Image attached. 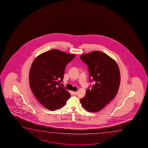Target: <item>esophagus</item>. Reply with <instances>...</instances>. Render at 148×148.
Here are the masks:
<instances>
[{
    "mask_svg": "<svg viewBox=\"0 0 148 148\" xmlns=\"http://www.w3.org/2000/svg\"><path fill=\"white\" fill-rule=\"evenodd\" d=\"M72 93L74 95H77L78 94V92L77 91H72Z\"/></svg>",
    "mask_w": 148,
    "mask_h": 148,
    "instance_id": "esophagus-1",
    "label": "esophagus"
}]
</instances>
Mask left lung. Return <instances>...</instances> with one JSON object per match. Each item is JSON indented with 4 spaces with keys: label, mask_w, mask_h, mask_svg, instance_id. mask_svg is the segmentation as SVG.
<instances>
[{
    "label": "left lung",
    "mask_w": 148,
    "mask_h": 148,
    "mask_svg": "<svg viewBox=\"0 0 148 148\" xmlns=\"http://www.w3.org/2000/svg\"><path fill=\"white\" fill-rule=\"evenodd\" d=\"M80 58L88 66L89 81L95 82L91 89L86 90L80 102L88 111H99L117 93L120 83L119 67L115 60L99 51L81 55Z\"/></svg>",
    "instance_id": "obj_1"
}]
</instances>
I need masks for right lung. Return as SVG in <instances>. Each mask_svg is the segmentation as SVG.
Segmentation results:
<instances>
[{
  "label": "right lung",
  "mask_w": 148,
  "mask_h": 148,
  "mask_svg": "<svg viewBox=\"0 0 148 148\" xmlns=\"http://www.w3.org/2000/svg\"><path fill=\"white\" fill-rule=\"evenodd\" d=\"M75 57L55 49L39 55L33 62L29 76L30 88L47 109L54 111L63 107L71 97L60 84L63 81L66 66Z\"/></svg>",
  "instance_id": "1"
}]
</instances>
